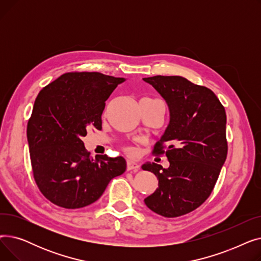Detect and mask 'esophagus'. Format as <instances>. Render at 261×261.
<instances>
[{"label": "esophagus", "instance_id": "1", "mask_svg": "<svg viewBox=\"0 0 261 261\" xmlns=\"http://www.w3.org/2000/svg\"><path fill=\"white\" fill-rule=\"evenodd\" d=\"M140 169V165L136 162H133V161H128L127 162V170L128 171H134L136 172Z\"/></svg>", "mask_w": 261, "mask_h": 261}]
</instances>
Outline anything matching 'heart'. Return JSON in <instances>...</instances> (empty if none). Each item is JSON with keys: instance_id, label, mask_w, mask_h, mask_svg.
I'll return each mask as SVG.
<instances>
[{"instance_id": "heart-1", "label": "heart", "mask_w": 261, "mask_h": 261, "mask_svg": "<svg viewBox=\"0 0 261 261\" xmlns=\"http://www.w3.org/2000/svg\"><path fill=\"white\" fill-rule=\"evenodd\" d=\"M147 99H149V98H147ZM128 151H129L130 153H132V150H130V149H129V150H128Z\"/></svg>"}]
</instances>
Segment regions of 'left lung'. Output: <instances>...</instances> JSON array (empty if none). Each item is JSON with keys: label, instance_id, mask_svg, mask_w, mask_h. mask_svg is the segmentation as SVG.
I'll return each mask as SVG.
<instances>
[{"label": "left lung", "instance_id": "left-lung-1", "mask_svg": "<svg viewBox=\"0 0 261 261\" xmlns=\"http://www.w3.org/2000/svg\"><path fill=\"white\" fill-rule=\"evenodd\" d=\"M165 99L169 125L153 153H166L170 166L146 163L159 187L144 201L148 208L166 218L198 208L215 187L227 155L226 113L215 93L181 76L143 78ZM168 150L165 151V144Z\"/></svg>", "mask_w": 261, "mask_h": 261}]
</instances>
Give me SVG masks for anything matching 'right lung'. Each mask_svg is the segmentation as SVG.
I'll use <instances>...</instances> for the list:
<instances>
[{"instance_id":"1","label":"right lung","mask_w":261,"mask_h":261,"mask_svg":"<svg viewBox=\"0 0 261 261\" xmlns=\"http://www.w3.org/2000/svg\"><path fill=\"white\" fill-rule=\"evenodd\" d=\"M123 81L98 72H72L39 92L27 123V141L36 184L57 206H88L113 177L125 172L122 156L94 159L81 141L89 129L101 130L106 100Z\"/></svg>"}]
</instances>
